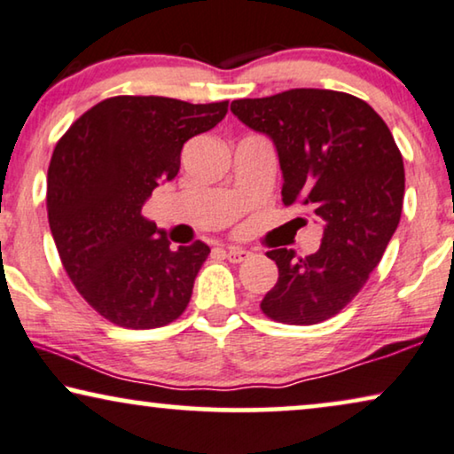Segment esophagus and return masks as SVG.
<instances>
[{
    "mask_svg": "<svg viewBox=\"0 0 454 454\" xmlns=\"http://www.w3.org/2000/svg\"><path fill=\"white\" fill-rule=\"evenodd\" d=\"M225 256H227L229 262L239 264V262H244V260L250 258V256H252V252L241 250V247H229V250L225 252Z\"/></svg>",
    "mask_w": 454,
    "mask_h": 454,
    "instance_id": "esophagus-1",
    "label": "esophagus"
}]
</instances>
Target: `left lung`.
<instances>
[{
	"label": "left lung",
	"instance_id": "8db88e82",
	"mask_svg": "<svg viewBox=\"0 0 454 454\" xmlns=\"http://www.w3.org/2000/svg\"><path fill=\"white\" fill-rule=\"evenodd\" d=\"M233 115L277 148L283 202L322 225L318 252H266L278 281L262 312L283 325H318L359 294L401 221L405 167L393 134L362 98L337 90L291 89L239 98ZM303 221V219H300Z\"/></svg>",
	"mask_w": 454,
	"mask_h": 454
}]
</instances>
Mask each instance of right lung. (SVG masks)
Instances as JSON below:
<instances>
[{"instance_id": "add662e5", "label": "right lung", "mask_w": 454, "mask_h": 454, "mask_svg": "<svg viewBox=\"0 0 454 454\" xmlns=\"http://www.w3.org/2000/svg\"><path fill=\"white\" fill-rule=\"evenodd\" d=\"M227 105L111 97L55 145L47 171L53 241L78 294L114 325L159 328L188 308L210 247L194 241L173 250L142 207L177 176L185 142L213 129Z\"/></svg>"}]
</instances>
